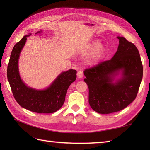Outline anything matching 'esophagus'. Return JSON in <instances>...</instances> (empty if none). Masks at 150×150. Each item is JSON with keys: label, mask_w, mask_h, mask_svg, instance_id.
<instances>
[{"label": "esophagus", "mask_w": 150, "mask_h": 150, "mask_svg": "<svg viewBox=\"0 0 150 150\" xmlns=\"http://www.w3.org/2000/svg\"><path fill=\"white\" fill-rule=\"evenodd\" d=\"M77 77L80 78V79L83 77V75H82V71H81V70H80V71H78V72L77 73Z\"/></svg>", "instance_id": "1"}]
</instances>
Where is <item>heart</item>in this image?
<instances>
[{
    "instance_id": "b5f03b06",
    "label": "heart",
    "mask_w": 150,
    "mask_h": 150,
    "mask_svg": "<svg viewBox=\"0 0 150 150\" xmlns=\"http://www.w3.org/2000/svg\"><path fill=\"white\" fill-rule=\"evenodd\" d=\"M101 44L99 40H95L89 45L86 48L83 50V52H94L92 55V59L97 60L103 55L104 52V48L101 46Z\"/></svg>"
}]
</instances>
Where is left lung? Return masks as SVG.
I'll return each mask as SVG.
<instances>
[{
    "mask_svg": "<svg viewBox=\"0 0 150 150\" xmlns=\"http://www.w3.org/2000/svg\"><path fill=\"white\" fill-rule=\"evenodd\" d=\"M119 44L111 59L86 69L84 82L89 88V104L101 114L123 110L135 99L143 75L138 49L125 38L117 37ZM120 72L121 77L115 82Z\"/></svg>",
    "mask_w": 150,
    "mask_h": 150,
    "instance_id": "8db88e82",
    "label": "left lung"
}]
</instances>
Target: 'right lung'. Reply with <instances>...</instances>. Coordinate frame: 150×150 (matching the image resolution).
<instances>
[{
    "instance_id": "1",
    "label": "right lung",
    "mask_w": 150,
    "mask_h": 150,
    "mask_svg": "<svg viewBox=\"0 0 150 150\" xmlns=\"http://www.w3.org/2000/svg\"><path fill=\"white\" fill-rule=\"evenodd\" d=\"M30 35L24 36L13 48L8 65V79L15 99L21 106L38 113H52L62 106L67 90L77 78V71L69 69L61 73L45 90H37L28 87L19 75L18 61L27 37Z\"/></svg>"
}]
</instances>
